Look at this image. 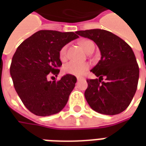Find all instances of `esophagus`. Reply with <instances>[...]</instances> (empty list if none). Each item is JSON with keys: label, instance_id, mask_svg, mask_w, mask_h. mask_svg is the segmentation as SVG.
Listing matches in <instances>:
<instances>
[{"label": "esophagus", "instance_id": "34e87169", "mask_svg": "<svg viewBox=\"0 0 146 146\" xmlns=\"http://www.w3.org/2000/svg\"><path fill=\"white\" fill-rule=\"evenodd\" d=\"M76 79H77V80L79 81V80H84V77H83V76H77V77H76Z\"/></svg>", "mask_w": 146, "mask_h": 146}]
</instances>
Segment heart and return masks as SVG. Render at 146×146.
<instances>
[{
    "label": "heart",
    "mask_w": 146,
    "mask_h": 146,
    "mask_svg": "<svg viewBox=\"0 0 146 146\" xmlns=\"http://www.w3.org/2000/svg\"><path fill=\"white\" fill-rule=\"evenodd\" d=\"M80 46L88 53L92 48H95V45L90 40H83L80 42ZM68 46L65 45L59 51V58L62 61H65L67 57ZM89 69V64L87 62H76L71 61L63 66V72L66 74H70L74 76H81L86 73Z\"/></svg>",
    "instance_id": "b5f03b06"
}]
</instances>
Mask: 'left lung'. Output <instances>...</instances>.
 <instances>
[{
	"mask_svg": "<svg viewBox=\"0 0 146 146\" xmlns=\"http://www.w3.org/2000/svg\"><path fill=\"white\" fill-rule=\"evenodd\" d=\"M92 40L101 52V59L91 71L98 79H88L84 96L92 110L116 115L128 107L138 87L139 68L131 48L110 31L100 29L76 31ZM105 77L106 82H102Z\"/></svg>",
	"mask_w": 146,
	"mask_h": 146,
	"instance_id": "obj_1",
	"label": "left lung"
}]
</instances>
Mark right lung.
Instances as JSON below:
<instances>
[{"mask_svg": "<svg viewBox=\"0 0 146 146\" xmlns=\"http://www.w3.org/2000/svg\"><path fill=\"white\" fill-rule=\"evenodd\" d=\"M78 37L76 32L40 30L18 47L12 57L10 74L18 95L33 114L51 116L66 105L75 87L76 76L66 74L58 81H49L48 77L57 76L60 71L62 48Z\"/></svg>", "mask_w": 146, "mask_h": 146, "instance_id": "obj_1", "label": "right lung"}]
</instances>
